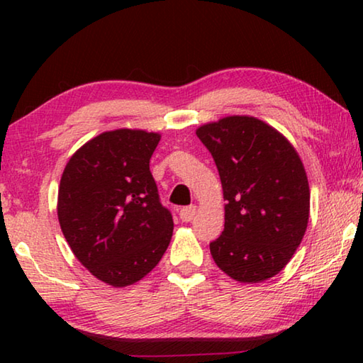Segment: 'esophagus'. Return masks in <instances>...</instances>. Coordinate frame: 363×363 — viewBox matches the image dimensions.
Returning a JSON list of instances; mask_svg holds the SVG:
<instances>
[{
	"instance_id": "34e87169",
	"label": "esophagus",
	"mask_w": 363,
	"mask_h": 363,
	"mask_svg": "<svg viewBox=\"0 0 363 363\" xmlns=\"http://www.w3.org/2000/svg\"><path fill=\"white\" fill-rule=\"evenodd\" d=\"M195 214H196V206L190 205V206L182 208L179 211V218L184 220V223H190V220L195 218Z\"/></svg>"
}]
</instances>
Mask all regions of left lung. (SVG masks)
<instances>
[{"label": "left lung", "mask_w": 363, "mask_h": 363, "mask_svg": "<svg viewBox=\"0 0 363 363\" xmlns=\"http://www.w3.org/2000/svg\"><path fill=\"white\" fill-rule=\"evenodd\" d=\"M216 163L225 223L210 243L218 267L242 284L277 275L303 240L311 190L303 162L267 123L233 115L196 130Z\"/></svg>", "instance_id": "8db88e82"}]
</instances>
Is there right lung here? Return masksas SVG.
<instances>
[{
    "instance_id": "right-lung-1",
    "label": "right lung",
    "mask_w": 363,
    "mask_h": 363,
    "mask_svg": "<svg viewBox=\"0 0 363 363\" xmlns=\"http://www.w3.org/2000/svg\"><path fill=\"white\" fill-rule=\"evenodd\" d=\"M160 138L128 128L102 133L73 153L60 177L65 240L96 279L115 288L145 277L173 235L149 164Z\"/></svg>"
}]
</instances>
